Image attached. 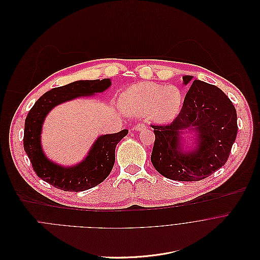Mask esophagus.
I'll list each match as a JSON object with an SVG mask.
<instances>
[{
    "label": "esophagus",
    "instance_id": "obj_1",
    "mask_svg": "<svg viewBox=\"0 0 260 260\" xmlns=\"http://www.w3.org/2000/svg\"><path fill=\"white\" fill-rule=\"evenodd\" d=\"M134 129L137 130V131H141V130L146 129V126H145L144 124H137V125L134 127Z\"/></svg>",
    "mask_w": 260,
    "mask_h": 260
}]
</instances>
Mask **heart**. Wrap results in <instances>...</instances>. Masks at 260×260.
Instances as JSON below:
<instances>
[{
	"label": "heart",
	"instance_id": "1",
	"mask_svg": "<svg viewBox=\"0 0 260 260\" xmlns=\"http://www.w3.org/2000/svg\"><path fill=\"white\" fill-rule=\"evenodd\" d=\"M124 111L135 115H149L158 123L173 121L181 111L183 95L173 86L142 82L130 86L120 98Z\"/></svg>",
	"mask_w": 260,
	"mask_h": 260
}]
</instances>
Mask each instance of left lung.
<instances>
[{
	"label": "left lung",
	"mask_w": 260,
	"mask_h": 260,
	"mask_svg": "<svg viewBox=\"0 0 260 260\" xmlns=\"http://www.w3.org/2000/svg\"><path fill=\"white\" fill-rule=\"evenodd\" d=\"M192 79L182 77L189 89L177 118L169 125H151L152 166L172 180L210 176L225 164L237 137V112L230 98L218 87ZM185 134H193L189 142Z\"/></svg>",
	"instance_id": "obj_1"
}]
</instances>
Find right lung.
<instances>
[{
  "label": "right lung",
  "mask_w": 260,
  "mask_h": 260,
  "mask_svg": "<svg viewBox=\"0 0 260 260\" xmlns=\"http://www.w3.org/2000/svg\"><path fill=\"white\" fill-rule=\"evenodd\" d=\"M111 85V79L76 81L51 89L37 100L25 119L23 147L41 179L66 191H83L98 185L110 175L115 164L116 146L128 134L127 129L98 136L86 157L73 166L51 161L43 150L41 135L45 119L54 108L67 101L105 92Z\"/></svg>",
  "instance_id": "1"
}]
</instances>
